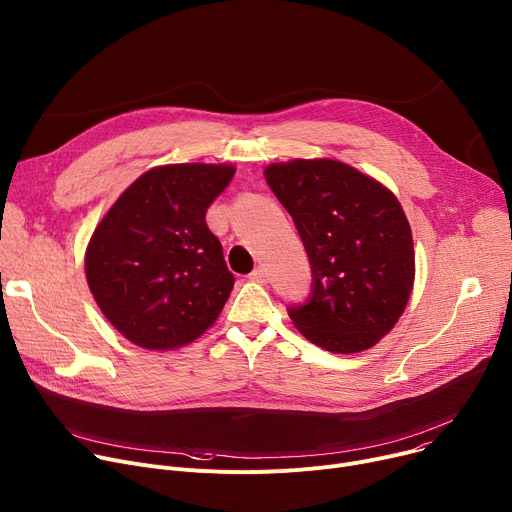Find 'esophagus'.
<instances>
[{
	"mask_svg": "<svg viewBox=\"0 0 512 512\" xmlns=\"http://www.w3.org/2000/svg\"><path fill=\"white\" fill-rule=\"evenodd\" d=\"M250 281L254 283H268V270L264 266H258L250 272Z\"/></svg>",
	"mask_w": 512,
	"mask_h": 512,
	"instance_id": "1",
	"label": "esophagus"
}]
</instances>
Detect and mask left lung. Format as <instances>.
<instances>
[{"label":"left lung","mask_w":512,"mask_h":512,"mask_svg":"<svg viewBox=\"0 0 512 512\" xmlns=\"http://www.w3.org/2000/svg\"><path fill=\"white\" fill-rule=\"evenodd\" d=\"M268 186L293 217L311 266V291L287 307L299 332L348 355L377 344L414 285L410 223L383 184L334 160L272 164Z\"/></svg>","instance_id":"obj_1"}]
</instances>
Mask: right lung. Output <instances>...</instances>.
Here are the masks:
<instances>
[{"mask_svg":"<svg viewBox=\"0 0 512 512\" xmlns=\"http://www.w3.org/2000/svg\"><path fill=\"white\" fill-rule=\"evenodd\" d=\"M231 166L174 164L139 176L104 215L86 252L90 291L137 346L178 348L221 313L235 283L205 215Z\"/></svg>","mask_w":512,"mask_h":512,"instance_id":"right-lung-1","label":"right lung"}]
</instances>
